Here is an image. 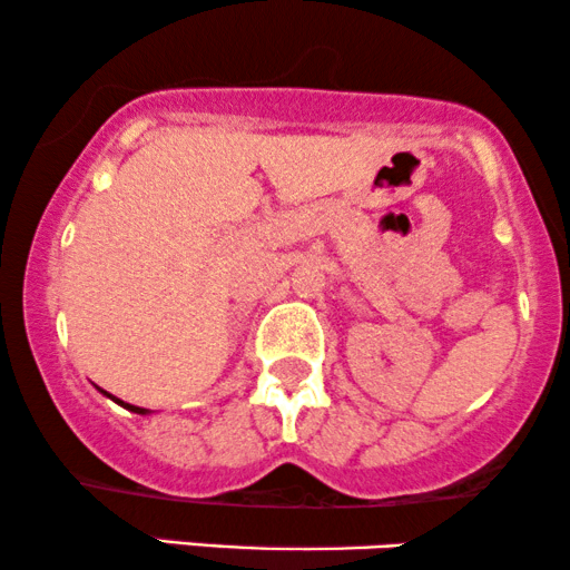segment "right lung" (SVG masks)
Segmentation results:
<instances>
[{
  "label": "right lung",
  "mask_w": 570,
  "mask_h": 570,
  "mask_svg": "<svg viewBox=\"0 0 570 570\" xmlns=\"http://www.w3.org/2000/svg\"><path fill=\"white\" fill-rule=\"evenodd\" d=\"M117 403H119V405H125L127 411H132V413H146L144 407H136V405H130V403H122V400H117Z\"/></svg>",
  "instance_id": "right-lung-1"
}]
</instances>
